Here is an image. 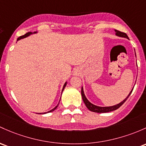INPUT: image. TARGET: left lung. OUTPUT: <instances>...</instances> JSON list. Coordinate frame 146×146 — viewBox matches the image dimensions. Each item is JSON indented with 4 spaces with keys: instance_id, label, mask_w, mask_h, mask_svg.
I'll return each mask as SVG.
<instances>
[{
    "instance_id": "1",
    "label": "left lung",
    "mask_w": 146,
    "mask_h": 146,
    "mask_svg": "<svg viewBox=\"0 0 146 146\" xmlns=\"http://www.w3.org/2000/svg\"><path fill=\"white\" fill-rule=\"evenodd\" d=\"M115 32H116V36H120V37L127 38V39H129V37H128L127 35H126L125 33H122V32H120V31H118V30H115ZM135 56H136V53H135ZM133 89H134V88H132V91L129 92V95H128L125 98V99H124L122 102H121L120 103L117 104V105H113V106H110V107H99V106H97V105H94V104H92L91 102H89V100H88V99L86 98L85 95H84V90H83V87H82L81 94H82V98L83 101H84L86 107L88 108V110H90V111H91L96 112V113H107V112L114 111V110H117V109L119 108V107H121V105H122L126 101V100L128 98V97H129V96H130V94H132Z\"/></svg>"
}]
</instances>
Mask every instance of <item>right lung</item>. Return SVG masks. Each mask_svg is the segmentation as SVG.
I'll return each mask as SVG.
<instances>
[{"label":"right lung","mask_w":146,"mask_h":146,"mask_svg":"<svg viewBox=\"0 0 146 146\" xmlns=\"http://www.w3.org/2000/svg\"><path fill=\"white\" fill-rule=\"evenodd\" d=\"M37 33V32H34V33H32V32H29V33H27L26 34H25V35H23V36H19V37L18 38V39H17V41H19V40H20V39H23V38H25V37H27V36H30V35H32V34H35V33ZM66 84H67V82H66L64 83V84L63 89H62V91H64V89L65 86H66ZM60 99H61V98H60ZM59 103H60V102H59ZM59 103L57 104V106H56V107H55V108H53V109H52V110H51L50 111H47V112H44V113H40V114H44V113H49V112H52V111H53L54 110H56V108H57V106H58Z\"/></svg>","instance_id":"1"}]
</instances>
